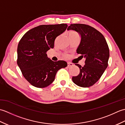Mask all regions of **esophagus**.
I'll list each match as a JSON object with an SVG mask.
<instances>
[{"instance_id":"esophagus-1","label":"esophagus","mask_w":125,"mask_h":125,"mask_svg":"<svg viewBox=\"0 0 125 125\" xmlns=\"http://www.w3.org/2000/svg\"><path fill=\"white\" fill-rule=\"evenodd\" d=\"M73 65L71 63H68V67H73Z\"/></svg>"}]
</instances>
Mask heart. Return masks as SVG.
Returning <instances> with one entry per match:
<instances>
[{
    "label": "heart",
    "mask_w": 125,
    "mask_h": 125,
    "mask_svg": "<svg viewBox=\"0 0 125 125\" xmlns=\"http://www.w3.org/2000/svg\"><path fill=\"white\" fill-rule=\"evenodd\" d=\"M69 35H78V34L75 32V31H71V32L70 33Z\"/></svg>",
    "instance_id": "1"
}]
</instances>
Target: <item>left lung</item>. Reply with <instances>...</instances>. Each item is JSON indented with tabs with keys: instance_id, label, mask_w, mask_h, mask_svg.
<instances>
[{
	"instance_id": "left-lung-1",
	"label": "left lung",
	"mask_w": 125,
	"mask_h": 125,
	"mask_svg": "<svg viewBox=\"0 0 125 125\" xmlns=\"http://www.w3.org/2000/svg\"><path fill=\"white\" fill-rule=\"evenodd\" d=\"M67 30L77 31L81 36V42L77 53L85 58L83 67L78 64L79 75L73 77L77 85L88 87L99 80L108 66L110 52L106 41L103 34L94 27L87 25L71 24Z\"/></svg>"
}]
</instances>
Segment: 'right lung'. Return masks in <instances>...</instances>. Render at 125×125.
Instances as JSON below:
<instances>
[{
    "label": "right lung",
    "mask_w": 125,
    "mask_h": 125,
    "mask_svg": "<svg viewBox=\"0 0 125 125\" xmlns=\"http://www.w3.org/2000/svg\"><path fill=\"white\" fill-rule=\"evenodd\" d=\"M68 25H40L26 32L19 42L17 64L25 79L33 86L43 88L54 82L57 71L67 66L64 61L54 62L47 57L57 36Z\"/></svg>",
    "instance_id": "add662e5"
}]
</instances>
